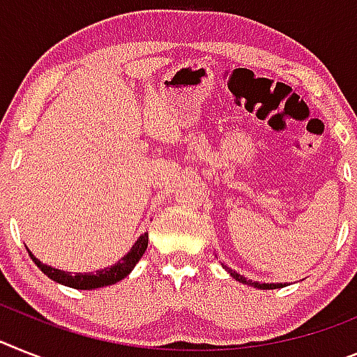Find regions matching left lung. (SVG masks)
Listing matches in <instances>:
<instances>
[{
  "label": "left lung",
  "instance_id": "8db88e82",
  "mask_svg": "<svg viewBox=\"0 0 357 357\" xmlns=\"http://www.w3.org/2000/svg\"><path fill=\"white\" fill-rule=\"evenodd\" d=\"M225 271L229 272L232 278H234L236 281H239V283H245V285H250L254 287V289H261V290H272V289H281V283H259V281H252V280H247V278H243L241 274H238L236 271H232V268H229V266H225Z\"/></svg>",
  "mask_w": 357,
  "mask_h": 357
}]
</instances>
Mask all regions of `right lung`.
I'll return each instance as SVG.
<instances>
[{
	"label": "right lung",
	"instance_id": "add662e5",
	"mask_svg": "<svg viewBox=\"0 0 357 357\" xmlns=\"http://www.w3.org/2000/svg\"><path fill=\"white\" fill-rule=\"evenodd\" d=\"M146 247H149V232L139 236L136 243L130 247V250H128V252L125 254L118 263H114L112 266H107V268H101V271H96V272H85V274H74V275H72L70 272L59 271V268L45 265V263H41L40 259L31 252V250H29V256H31V259L36 263V265L40 266L41 272H43L45 275H49L50 280L56 281V283H61V285L70 287V289H77V290H94V289H101V287L114 285V283L121 281L123 278H127V275L132 272L134 266L137 265V261L142 259Z\"/></svg>",
	"mask_w": 357,
	"mask_h": 357
}]
</instances>
